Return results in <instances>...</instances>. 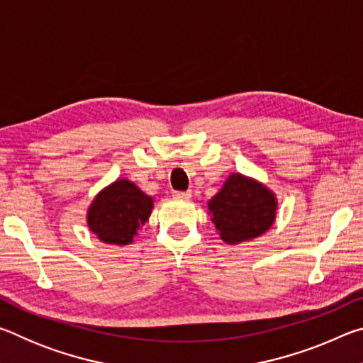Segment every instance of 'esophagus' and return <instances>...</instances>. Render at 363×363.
I'll list each match as a JSON object with an SVG mask.
<instances>
[{
    "label": "esophagus",
    "mask_w": 363,
    "mask_h": 363,
    "mask_svg": "<svg viewBox=\"0 0 363 363\" xmlns=\"http://www.w3.org/2000/svg\"><path fill=\"white\" fill-rule=\"evenodd\" d=\"M174 199H181V200H189L192 196V192L190 190H186V192H173Z\"/></svg>",
    "instance_id": "esophagus-1"
}]
</instances>
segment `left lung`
<instances>
[{
	"label": "left lung",
	"instance_id": "obj_1",
	"mask_svg": "<svg viewBox=\"0 0 363 363\" xmlns=\"http://www.w3.org/2000/svg\"><path fill=\"white\" fill-rule=\"evenodd\" d=\"M208 210L220 238L235 245L262 235L274 224L277 200L261 182L232 174L208 201Z\"/></svg>",
	"mask_w": 363,
	"mask_h": 363
}]
</instances>
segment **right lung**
<instances>
[{"label": "right lung", "instance_id": "obj_1", "mask_svg": "<svg viewBox=\"0 0 363 363\" xmlns=\"http://www.w3.org/2000/svg\"><path fill=\"white\" fill-rule=\"evenodd\" d=\"M153 200L131 181L118 179L96 196L88 210V225L99 240L130 245L149 219Z\"/></svg>", "mask_w": 363, "mask_h": 363}]
</instances>
